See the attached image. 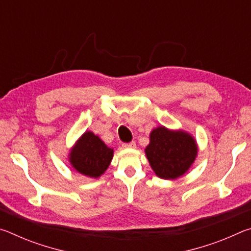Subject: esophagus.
Here are the masks:
<instances>
[{"instance_id": "1", "label": "esophagus", "mask_w": 251, "mask_h": 251, "mask_svg": "<svg viewBox=\"0 0 251 251\" xmlns=\"http://www.w3.org/2000/svg\"><path fill=\"white\" fill-rule=\"evenodd\" d=\"M123 147L125 148H135L136 147V143L135 142H130V143H123L122 144Z\"/></svg>"}]
</instances>
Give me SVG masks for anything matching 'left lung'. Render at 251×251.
I'll return each mask as SVG.
<instances>
[{
  "label": "left lung",
  "mask_w": 251,
  "mask_h": 251,
  "mask_svg": "<svg viewBox=\"0 0 251 251\" xmlns=\"http://www.w3.org/2000/svg\"><path fill=\"white\" fill-rule=\"evenodd\" d=\"M194 138L185 131H172L164 126L151 133L146 156L152 171L163 179H176L188 171L197 155Z\"/></svg>",
  "instance_id": "obj_1"
}]
</instances>
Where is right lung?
Returning <instances> with one entry per match:
<instances>
[{"label": "right lung", "instance_id": "1", "mask_svg": "<svg viewBox=\"0 0 251 251\" xmlns=\"http://www.w3.org/2000/svg\"><path fill=\"white\" fill-rule=\"evenodd\" d=\"M113 150L105 145L99 136L86 131L71 151L70 161L78 173L97 178L109 166Z\"/></svg>", "mask_w": 251, "mask_h": 251}]
</instances>
